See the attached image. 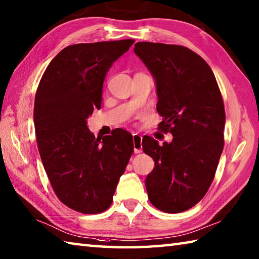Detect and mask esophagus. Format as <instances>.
I'll return each mask as SVG.
<instances>
[{
    "label": "esophagus",
    "instance_id": "34e87169",
    "mask_svg": "<svg viewBox=\"0 0 259 259\" xmlns=\"http://www.w3.org/2000/svg\"><path fill=\"white\" fill-rule=\"evenodd\" d=\"M142 140H143V137L140 135H137V134L133 135L134 150H135L136 154L142 153Z\"/></svg>",
    "mask_w": 259,
    "mask_h": 259
}]
</instances>
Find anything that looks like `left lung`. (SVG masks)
<instances>
[{"label": "left lung", "mask_w": 259, "mask_h": 259, "mask_svg": "<svg viewBox=\"0 0 259 259\" xmlns=\"http://www.w3.org/2000/svg\"><path fill=\"white\" fill-rule=\"evenodd\" d=\"M134 52L155 80L159 129L173 136L162 146L144 136L143 150L155 162L146 190L156 208L180 213L199 203L214 179L224 146L222 96L209 65L185 46L139 41Z\"/></svg>", "instance_id": "1"}]
</instances>
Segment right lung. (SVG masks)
<instances>
[{
    "mask_svg": "<svg viewBox=\"0 0 259 259\" xmlns=\"http://www.w3.org/2000/svg\"><path fill=\"white\" fill-rule=\"evenodd\" d=\"M133 39L76 44L51 61L37 89L34 123L39 155L58 198L83 214L106 210L131 154L121 128L95 138L87 119L101 109L103 83Z\"/></svg>",
    "mask_w": 259,
    "mask_h": 259,
    "instance_id": "right-lung-1",
    "label": "right lung"
}]
</instances>
